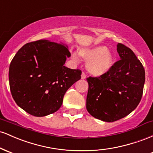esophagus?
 Listing matches in <instances>:
<instances>
[{"mask_svg":"<svg viewBox=\"0 0 153 153\" xmlns=\"http://www.w3.org/2000/svg\"><path fill=\"white\" fill-rule=\"evenodd\" d=\"M85 78H86L85 74L84 73H82V74H81V79H85Z\"/></svg>","mask_w":153,"mask_h":153,"instance_id":"1","label":"esophagus"}]
</instances>
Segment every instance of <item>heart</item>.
<instances>
[{"instance_id": "1", "label": "heart", "mask_w": 153, "mask_h": 153, "mask_svg": "<svg viewBox=\"0 0 153 153\" xmlns=\"http://www.w3.org/2000/svg\"><path fill=\"white\" fill-rule=\"evenodd\" d=\"M78 54L84 60L87 61L86 71L94 77H101L107 74L115 62L114 54L103 45L81 48L78 50ZM73 59H78L76 54H73Z\"/></svg>"}]
</instances>
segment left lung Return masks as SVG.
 <instances>
[{
  "label": "left lung",
  "instance_id": "8db88e82",
  "mask_svg": "<svg viewBox=\"0 0 153 153\" xmlns=\"http://www.w3.org/2000/svg\"><path fill=\"white\" fill-rule=\"evenodd\" d=\"M117 47L120 60L111 70L101 77L87 78V111L106 122L124 118L137 108L145 80V69L132 50L120 43Z\"/></svg>",
  "mask_w": 153,
  "mask_h": 153
}]
</instances>
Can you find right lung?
Segmentation results:
<instances>
[{
    "label": "right lung",
    "instance_id": "1",
    "mask_svg": "<svg viewBox=\"0 0 153 153\" xmlns=\"http://www.w3.org/2000/svg\"><path fill=\"white\" fill-rule=\"evenodd\" d=\"M70 57L68 47L62 42L42 39L24 45L12 59L8 73L16 104L34 117L57 111L66 91L81 78V71L64 65Z\"/></svg>",
    "mask_w": 153,
    "mask_h": 153
}]
</instances>
